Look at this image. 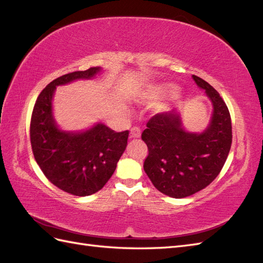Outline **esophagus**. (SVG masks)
<instances>
[{"mask_svg": "<svg viewBox=\"0 0 263 263\" xmlns=\"http://www.w3.org/2000/svg\"><path fill=\"white\" fill-rule=\"evenodd\" d=\"M140 134H141V130L139 127H133V128L130 129V137L132 138H139Z\"/></svg>", "mask_w": 263, "mask_h": 263, "instance_id": "obj_1", "label": "esophagus"}]
</instances>
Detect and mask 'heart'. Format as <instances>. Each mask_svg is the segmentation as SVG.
Returning a JSON list of instances; mask_svg holds the SVG:
<instances>
[{"instance_id":"obj_1","label":"heart","mask_w":263,"mask_h":263,"mask_svg":"<svg viewBox=\"0 0 263 263\" xmlns=\"http://www.w3.org/2000/svg\"><path fill=\"white\" fill-rule=\"evenodd\" d=\"M165 87L164 86H157V85H151L149 86L147 91L145 92L146 98L148 99H158L160 95L165 92Z\"/></svg>"}]
</instances>
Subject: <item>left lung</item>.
<instances>
[{"instance_id":"left-lung-1","label":"left lung","mask_w":263,"mask_h":263,"mask_svg":"<svg viewBox=\"0 0 263 263\" xmlns=\"http://www.w3.org/2000/svg\"><path fill=\"white\" fill-rule=\"evenodd\" d=\"M213 103L210 126L202 134L187 133L177 110L149 119L141 139L148 147L144 170L161 193L182 198L205 189L224 166L233 141L232 118L219 93L193 76Z\"/></svg>"}]
</instances>
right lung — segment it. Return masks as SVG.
Returning <instances> with one entry per match:
<instances>
[{
    "label": "right lung",
    "instance_id": "obj_1",
    "mask_svg": "<svg viewBox=\"0 0 263 263\" xmlns=\"http://www.w3.org/2000/svg\"><path fill=\"white\" fill-rule=\"evenodd\" d=\"M101 68L93 67L61 76L38 95L30 118V144L35 160L53 185L77 196L97 193L113 176L127 146L128 130L116 133L104 124L83 133L60 130L52 117L55 86L78 79H91Z\"/></svg>",
    "mask_w": 263,
    "mask_h": 263
}]
</instances>
